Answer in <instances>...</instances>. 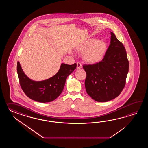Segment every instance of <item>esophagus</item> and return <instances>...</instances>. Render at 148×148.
Segmentation results:
<instances>
[{
	"instance_id": "esophagus-1",
	"label": "esophagus",
	"mask_w": 148,
	"mask_h": 148,
	"mask_svg": "<svg viewBox=\"0 0 148 148\" xmlns=\"http://www.w3.org/2000/svg\"><path fill=\"white\" fill-rule=\"evenodd\" d=\"M82 67V63H80V62H77V68L78 69H80V68H81Z\"/></svg>"
}]
</instances>
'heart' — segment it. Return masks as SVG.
I'll use <instances>...</instances> for the list:
<instances>
[{"mask_svg":"<svg viewBox=\"0 0 148 148\" xmlns=\"http://www.w3.org/2000/svg\"><path fill=\"white\" fill-rule=\"evenodd\" d=\"M106 47V44L104 41H98L96 38H90L81 45L78 50L83 53V58L86 62L95 63L101 59Z\"/></svg>","mask_w":148,"mask_h":148,"instance_id":"obj_1","label":"heart"}]
</instances>
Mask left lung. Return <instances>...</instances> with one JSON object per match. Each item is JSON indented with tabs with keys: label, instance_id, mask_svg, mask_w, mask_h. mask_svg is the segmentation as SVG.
Instances as JSON below:
<instances>
[{
	"label": "left lung",
	"instance_id": "left-lung-1",
	"mask_svg": "<svg viewBox=\"0 0 148 148\" xmlns=\"http://www.w3.org/2000/svg\"><path fill=\"white\" fill-rule=\"evenodd\" d=\"M110 44L100 62L84 64L85 88L95 101L106 102L117 97L125 87L129 62L125 49L113 32Z\"/></svg>",
	"mask_w": 148,
	"mask_h": 148
}]
</instances>
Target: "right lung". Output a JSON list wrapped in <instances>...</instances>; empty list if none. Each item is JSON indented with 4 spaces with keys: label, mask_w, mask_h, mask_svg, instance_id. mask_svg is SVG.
Instances as JSON below:
<instances>
[{
    "label": "right lung",
    "mask_w": 148,
    "mask_h": 148,
    "mask_svg": "<svg viewBox=\"0 0 148 148\" xmlns=\"http://www.w3.org/2000/svg\"><path fill=\"white\" fill-rule=\"evenodd\" d=\"M77 64L68 65L62 63L56 75L41 82L32 80L25 75L19 62L17 71L23 91L32 100L41 103L50 102L56 99L63 91L67 77L75 69Z\"/></svg>",
    "instance_id": "right-lung-1"
}]
</instances>
